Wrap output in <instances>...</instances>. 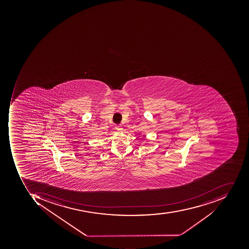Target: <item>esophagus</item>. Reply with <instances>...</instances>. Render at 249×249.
Here are the masks:
<instances>
[{"instance_id":"34e87169","label":"esophagus","mask_w":249,"mask_h":249,"mask_svg":"<svg viewBox=\"0 0 249 249\" xmlns=\"http://www.w3.org/2000/svg\"><path fill=\"white\" fill-rule=\"evenodd\" d=\"M116 130L119 131V132H121L123 130V127L121 125H117L115 126Z\"/></svg>"}]
</instances>
